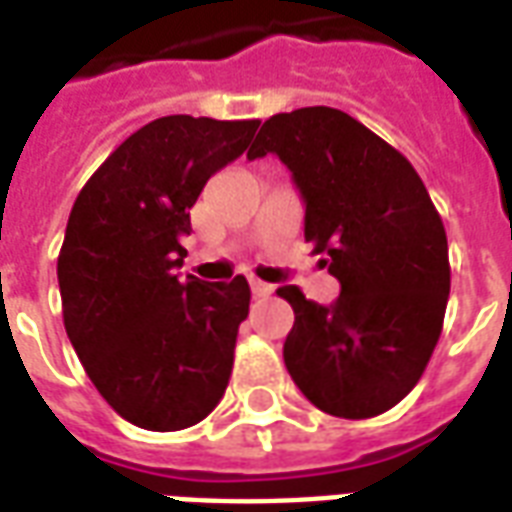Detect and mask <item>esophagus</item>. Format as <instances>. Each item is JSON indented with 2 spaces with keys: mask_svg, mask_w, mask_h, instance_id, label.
Listing matches in <instances>:
<instances>
[{
  "mask_svg": "<svg viewBox=\"0 0 512 512\" xmlns=\"http://www.w3.org/2000/svg\"><path fill=\"white\" fill-rule=\"evenodd\" d=\"M252 293L260 296V299H266L274 293V285H268V282H260V279H252Z\"/></svg>",
  "mask_w": 512,
  "mask_h": 512,
  "instance_id": "34e87169",
  "label": "esophagus"
}]
</instances>
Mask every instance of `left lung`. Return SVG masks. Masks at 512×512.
Returning <instances> with one entry per match:
<instances>
[{
	"mask_svg": "<svg viewBox=\"0 0 512 512\" xmlns=\"http://www.w3.org/2000/svg\"><path fill=\"white\" fill-rule=\"evenodd\" d=\"M266 153L293 172L304 238L340 282L332 307L296 285L277 290L296 315L285 367L326 414L378 417L417 386L439 343L450 296L439 211L403 153L332 106L268 117L246 158Z\"/></svg>",
	"mask_w": 512,
	"mask_h": 512,
	"instance_id": "1",
	"label": "left lung"
}]
</instances>
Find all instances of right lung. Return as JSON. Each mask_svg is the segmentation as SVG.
<instances>
[{
	"mask_svg": "<svg viewBox=\"0 0 512 512\" xmlns=\"http://www.w3.org/2000/svg\"><path fill=\"white\" fill-rule=\"evenodd\" d=\"M260 120L158 117L128 136L73 202L57 279L62 321L87 376L145 430L197 425L222 400L249 282L180 279L189 211Z\"/></svg>",
	"mask_w": 512,
	"mask_h": 512,
	"instance_id": "obj_1",
	"label": "right lung"
}]
</instances>
